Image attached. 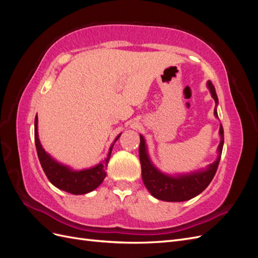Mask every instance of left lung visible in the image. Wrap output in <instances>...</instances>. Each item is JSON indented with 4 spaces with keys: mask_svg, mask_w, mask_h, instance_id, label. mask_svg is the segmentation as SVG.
I'll use <instances>...</instances> for the list:
<instances>
[{
    "mask_svg": "<svg viewBox=\"0 0 258 258\" xmlns=\"http://www.w3.org/2000/svg\"><path fill=\"white\" fill-rule=\"evenodd\" d=\"M207 87L209 88L211 96H212L216 103L214 108V116L218 118L216 108L218 104V99L214 86L211 83V81L207 82ZM218 134H220L221 142L217 146L218 155L215 161L210 163L204 169L192 171V172L189 173L176 174H168L162 172L154 165L147 152L145 139L142 135H140L139 156L140 161H141L142 178L145 187L151 192L152 196L162 201L181 202L196 197L204 191L213 179L218 163H220L221 160L224 145V130L222 123L220 124V132Z\"/></svg>",
    "mask_w": 258,
    "mask_h": 258,
    "instance_id": "obj_1",
    "label": "left lung"
}]
</instances>
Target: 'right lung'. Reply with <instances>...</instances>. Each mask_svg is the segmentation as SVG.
<instances>
[{
	"mask_svg": "<svg viewBox=\"0 0 258 258\" xmlns=\"http://www.w3.org/2000/svg\"><path fill=\"white\" fill-rule=\"evenodd\" d=\"M37 121L38 119L36 115L34 121V139L36 152L41 166L50 183L53 186H56L57 188L73 195H85L95 190L103 182V179L106 176L105 169L107 167L108 160L111 158L113 146L117 140L119 139L121 134L116 137L110 150H108L107 156L102 161L99 162L98 165L83 170H74L71 167L57 161L44 150L40 142V139H38Z\"/></svg>",
	"mask_w": 258,
	"mask_h": 258,
	"instance_id": "obj_1",
	"label": "right lung"
}]
</instances>
